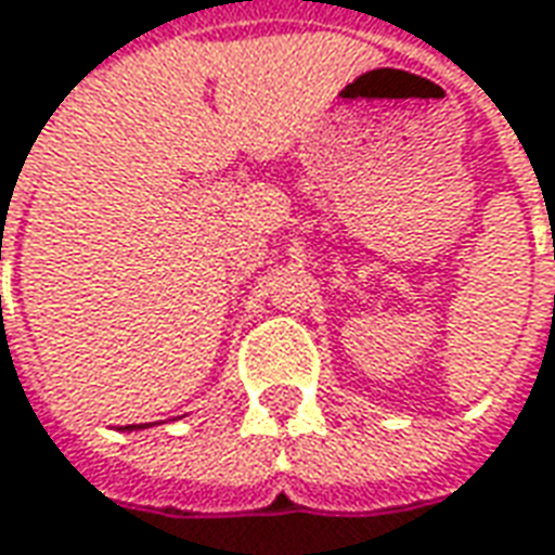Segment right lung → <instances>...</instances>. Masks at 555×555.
<instances>
[{"label": "right lung", "instance_id": "right-lung-1", "mask_svg": "<svg viewBox=\"0 0 555 555\" xmlns=\"http://www.w3.org/2000/svg\"><path fill=\"white\" fill-rule=\"evenodd\" d=\"M146 426H153V424H131V426H122V429H146Z\"/></svg>", "mask_w": 555, "mask_h": 555}]
</instances>
